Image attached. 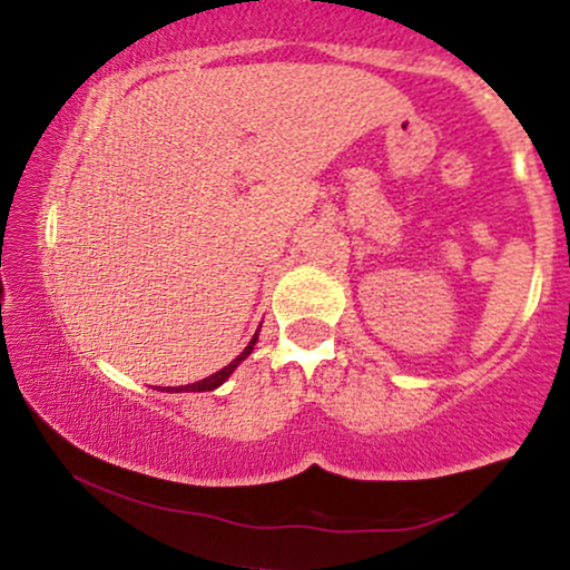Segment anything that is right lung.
I'll return each instance as SVG.
<instances>
[{
  "label": "right lung",
  "mask_w": 570,
  "mask_h": 570,
  "mask_svg": "<svg viewBox=\"0 0 570 570\" xmlns=\"http://www.w3.org/2000/svg\"><path fill=\"white\" fill-rule=\"evenodd\" d=\"M254 343H257V335H254L252 340H248V345L244 348V353H240L238 358H233L230 364H227V367H222L219 372H214V375H208V377H203V381H198V383H189V385H179V389H163V391H174V394H179V391H214V389H219L222 383L227 381V377L233 375L235 372V367H238L240 362H244V358L248 356V353L254 351Z\"/></svg>",
  "instance_id": "1"
}]
</instances>
